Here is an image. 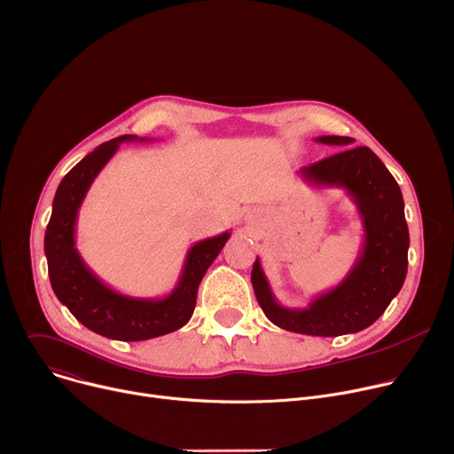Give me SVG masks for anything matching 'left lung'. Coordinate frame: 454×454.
Instances as JSON below:
<instances>
[{
  "instance_id": "8db88e82",
  "label": "left lung",
  "mask_w": 454,
  "mask_h": 454,
  "mask_svg": "<svg viewBox=\"0 0 454 454\" xmlns=\"http://www.w3.org/2000/svg\"><path fill=\"white\" fill-rule=\"evenodd\" d=\"M316 142L348 147L297 175L317 187L344 189L356 205L364 226V246L346 278L319 294L305 309L278 303L256 258L251 283L265 317L281 330L339 337L369 328L399 294L408 270V224L401 189L385 164L365 145L351 147L355 138L323 135Z\"/></svg>"
}]
</instances>
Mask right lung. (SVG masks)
I'll return each mask as SVG.
<instances>
[{
	"label": "right lung",
	"mask_w": 454,
	"mask_h": 454,
	"mask_svg": "<svg viewBox=\"0 0 454 454\" xmlns=\"http://www.w3.org/2000/svg\"><path fill=\"white\" fill-rule=\"evenodd\" d=\"M147 142L121 135L98 145L60 182L44 235V253L55 295L90 332L122 342L168 335L189 323L194 314L200 283L230 239V231L196 242L184 262L176 286L166 297H133L105 285L76 249L78 210L101 169L121 142Z\"/></svg>",
	"instance_id": "right-lung-1"
}]
</instances>
